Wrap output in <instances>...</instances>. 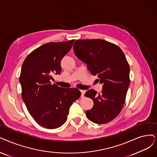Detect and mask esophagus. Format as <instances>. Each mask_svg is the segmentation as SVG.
Instances as JSON below:
<instances>
[{"label": "esophagus", "instance_id": "obj_1", "mask_svg": "<svg viewBox=\"0 0 157 157\" xmlns=\"http://www.w3.org/2000/svg\"><path fill=\"white\" fill-rule=\"evenodd\" d=\"M80 92H81V97H84V94L86 93V91L85 90H80Z\"/></svg>", "mask_w": 157, "mask_h": 157}]
</instances>
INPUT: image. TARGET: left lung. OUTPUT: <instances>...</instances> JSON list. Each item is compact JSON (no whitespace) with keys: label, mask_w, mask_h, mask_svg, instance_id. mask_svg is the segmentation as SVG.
<instances>
[{"label":"left lung","mask_w":157,"mask_h":157,"mask_svg":"<svg viewBox=\"0 0 157 157\" xmlns=\"http://www.w3.org/2000/svg\"><path fill=\"white\" fill-rule=\"evenodd\" d=\"M75 55L87 64L93 75H97L102 90H90L85 96L93 100V107L86 111V117L96 124H106L120 113L130 84L129 66L122 49L102 39L77 40Z\"/></svg>","instance_id":"left-lung-1"}]
</instances>
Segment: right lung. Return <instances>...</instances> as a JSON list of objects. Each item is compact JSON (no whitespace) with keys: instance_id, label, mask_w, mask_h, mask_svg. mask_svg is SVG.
<instances>
[{"instance_id":"right-lung-1","label":"right lung","mask_w":157,"mask_h":157,"mask_svg":"<svg viewBox=\"0 0 157 157\" xmlns=\"http://www.w3.org/2000/svg\"><path fill=\"white\" fill-rule=\"evenodd\" d=\"M74 40L46 43L28 55L22 66V100L35 121L47 129L62 126L70 106L81 95L77 88H62L52 82L54 74H60L61 60Z\"/></svg>"}]
</instances>
